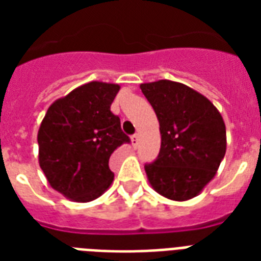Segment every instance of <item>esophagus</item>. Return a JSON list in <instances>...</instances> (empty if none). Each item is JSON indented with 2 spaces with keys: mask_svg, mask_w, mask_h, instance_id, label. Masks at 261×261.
<instances>
[{
  "mask_svg": "<svg viewBox=\"0 0 261 261\" xmlns=\"http://www.w3.org/2000/svg\"><path fill=\"white\" fill-rule=\"evenodd\" d=\"M131 143H133V146H134V149H137L139 145V135L138 134H134L133 137H131Z\"/></svg>",
  "mask_w": 261,
  "mask_h": 261,
  "instance_id": "1",
  "label": "esophagus"
}]
</instances>
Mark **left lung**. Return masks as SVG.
<instances>
[{"label":"left lung","mask_w":261,"mask_h":261,"mask_svg":"<svg viewBox=\"0 0 261 261\" xmlns=\"http://www.w3.org/2000/svg\"><path fill=\"white\" fill-rule=\"evenodd\" d=\"M160 123L161 149L145 165L151 188L165 198H195L214 178L226 153V127L215 106L184 84H141Z\"/></svg>","instance_id":"1"}]
</instances>
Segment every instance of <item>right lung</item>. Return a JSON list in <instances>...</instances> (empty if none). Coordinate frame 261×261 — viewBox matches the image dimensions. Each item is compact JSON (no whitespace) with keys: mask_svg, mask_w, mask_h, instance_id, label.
<instances>
[{"mask_svg":"<svg viewBox=\"0 0 261 261\" xmlns=\"http://www.w3.org/2000/svg\"><path fill=\"white\" fill-rule=\"evenodd\" d=\"M119 89L118 84H84L55 100L39 127V165L48 184L73 202H90L110 188L111 154L130 142L111 112Z\"/></svg>","mask_w":261,"mask_h":261,"instance_id":"right-lung-1","label":"right lung"}]
</instances>
